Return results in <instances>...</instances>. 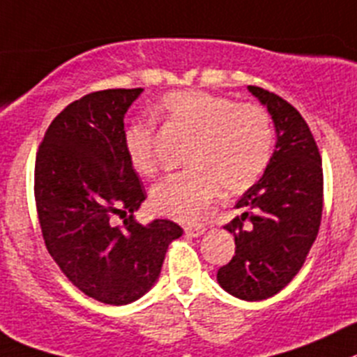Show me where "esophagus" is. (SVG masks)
Returning <instances> with one entry per match:
<instances>
[{"label": "esophagus", "mask_w": 357, "mask_h": 357, "mask_svg": "<svg viewBox=\"0 0 357 357\" xmlns=\"http://www.w3.org/2000/svg\"><path fill=\"white\" fill-rule=\"evenodd\" d=\"M204 225H186L185 227V234L190 236V238H199V236L204 234Z\"/></svg>", "instance_id": "1"}]
</instances>
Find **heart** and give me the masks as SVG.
<instances>
[{
	"mask_svg": "<svg viewBox=\"0 0 357 357\" xmlns=\"http://www.w3.org/2000/svg\"><path fill=\"white\" fill-rule=\"evenodd\" d=\"M156 114L194 135L186 153L190 169L153 186L151 206L160 215L194 222L211 204L218 188L225 194L245 192L271 158V118L257 103H236L227 96L185 89L163 96ZM123 146L139 174H156L160 163L153 123H130L123 133Z\"/></svg>",
	"mask_w": 357,
	"mask_h": 357,
	"instance_id": "obj_1",
	"label": "heart"
}]
</instances>
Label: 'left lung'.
<instances>
[{"mask_svg": "<svg viewBox=\"0 0 357 357\" xmlns=\"http://www.w3.org/2000/svg\"><path fill=\"white\" fill-rule=\"evenodd\" d=\"M271 114L276 149L257 185L236 208L245 213L224 225L236 252L218 269V284L236 298H271L298 275L319 234L324 176L319 146L298 109L259 86H248Z\"/></svg>", "mask_w": 357, "mask_h": 357, "instance_id": "8db88e82", "label": "left lung"}]
</instances>
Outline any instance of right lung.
Segmentation results:
<instances>
[{"instance_id": "obj_1", "label": "right lung", "mask_w": 357, "mask_h": 357, "mask_svg": "<svg viewBox=\"0 0 357 357\" xmlns=\"http://www.w3.org/2000/svg\"><path fill=\"white\" fill-rule=\"evenodd\" d=\"M141 93L103 89L75 100L36 151L35 202L47 252L79 291L105 305L144 296L169 243L183 234L171 220L141 225L133 218L146 190L123 146V118Z\"/></svg>"}]
</instances>
